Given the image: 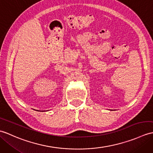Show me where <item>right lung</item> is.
<instances>
[{
    "label": "right lung",
    "instance_id": "right-lung-1",
    "mask_svg": "<svg viewBox=\"0 0 153 153\" xmlns=\"http://www.w3.org/2000/svg\"><path fill=\"white\" fill-rule=\"evenodd\" d=\"M37 111H38V110H37Z\"/></svg>",
    "mask_w": 153,
    "mask_h": 153
}]
</instances>
